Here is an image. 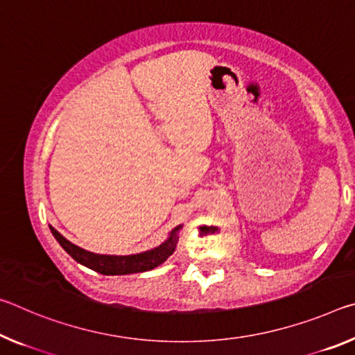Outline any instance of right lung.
Masks as SVG:
<instances>
[{
  "label": "right lung",
  "instance_id": "add662e5",
  "mask_svg": "<svg viewBox=\"0 0 355 355\" xmlns=\"http://www.w3.org/2000/svg\"><path fill=\"white\" fill-rule=\"evenodd\" d=\"M182 227L183 225H177L173 228L164 243H161L153 249L133 255L95 254V252H89L86 249L78 248L73 243H70L69 239L64 238L55 227L50 225V230L53 233V236L56 238V241L62 245V249L67 252L73 260L81 263L83 266L103 275H127L136 272H146L150 271V269L159 266V264H163L167 258L175 252L178 243V232L182 230Z\"/></svg>",
  "mask_w": 355,
  "mask_h": 355
}]
</instances>
